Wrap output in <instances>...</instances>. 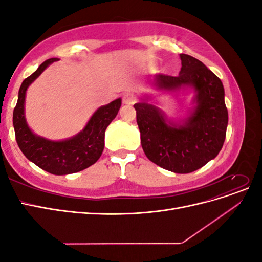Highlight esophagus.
<instances>
[{
  "label": "esophagus",
  "mask_w": 262,
  "mask_h": 262,
  "mask_svg": "<svg viewBox=\"0 0 262 262\" xmlns=\"http://www.w3.org/2000/svg\"><path fill=\"white\" fill-rule=\"evenodd\" d=\"M136 100H137L136 96H134V95L131 93H125L122 96V101L125 105H132L136 102Z\"/></svg>",
  "instance_id": "esophagus-1"
}]
</instances>
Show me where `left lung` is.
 <instances>
[{"instance_id": "1", "label": "left lung", "mask_w": 262, "mask_h": 262, "mask_svg": "<svg viewBox=\"0 0 262 262\" xmlns=\"http://www.w3.org/2000/svg\"><path fill=\"white\" fill-rule=\"evenodd\" d=\"M178 76L155 75L152 85L162 93L193 91L192 107L182 120L166 118L162 109L145 95L134 105L146 157L160 167L177 173L199 169L215 158L224 144L228 114L224 87L220 78L201 61L180 54Z\"/></svg>"}]
</instances>
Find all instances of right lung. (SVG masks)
<instances>
[{"label":"right lung","mask_w":262,"mask_h":262,"mask_svg":"<svg viewBox=\"0 0 262 262\" xmlns=\"http://www.w3.org/2000/svg\"><path fill=\"white\" fill-rule=\"evenodd\" d=\"M58 58L41 63L35 72L23 81L16 107L13 113V125L17 144L30 162L53 175H69L81 171L96 163L104 150L105 131L116 118L121 98L99 107L82 131L61 141L39 137L31 130L25 117V98L29 85Z\"/></svg>","instance_id":"add662e5"}]
</instances>
